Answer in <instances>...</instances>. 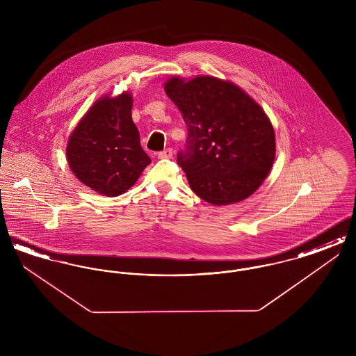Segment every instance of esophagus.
Wrapping results in <instances>:
<instances>
[{
    "mask_svg": "<svg viewBox=\"0 0 356 356\" xmlns=\"http://www.w3.org/2000/svg\"><path fill=\"white\" fill-rule=\"evenodd\" d=\"M172 153H173L172 152V149L167 148V149L157 153V157H159V159H170V157H172Z\"/></svg>",
    "mask_w": 356,
    "mask_h": 356,
    "instance_id": "obj_1",
    "label": "esophagus"
}]
</instances>
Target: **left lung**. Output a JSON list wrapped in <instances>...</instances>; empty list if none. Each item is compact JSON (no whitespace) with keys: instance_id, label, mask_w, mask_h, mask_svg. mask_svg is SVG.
I'll use <instances>...</instances> for the list:
<instances>
[{"instance_id":"left-lung-1","label":"left lung","mask_w":356,"mask_h":356,"mask_svg":"<svg viewBox=\"0 0 356 356\" xmlns=\"http://www.w3.org/2000/svg\"><path fill=\"white\" fill-rule=\"evenodd\" d=\"M164 89L188 128L177 163L192 191L212 205L250 197L268 176L276 153L263 108L237 85L213 76H172Z\"/></svg>"}]
</instances>
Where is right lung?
Wrapping results in <instances>:
<instances>
[{
  "label": "right lung",
  "instance_id": "obj_1",
  "mask_svg": "<svg viewBox=\"0 0 356 356\" xmlns=\"http://www.w3.org/2000/svg\"><path fill=\"white\" fill-rule=\"evenodd\" d=\"M132 104L129 92L102 96L69 136V168L84 186L104 196L127 192L151 164L140 145Z\"/></svg>",
  "mask_w": 356,
  "mask_h": 356
}]
</instances>
